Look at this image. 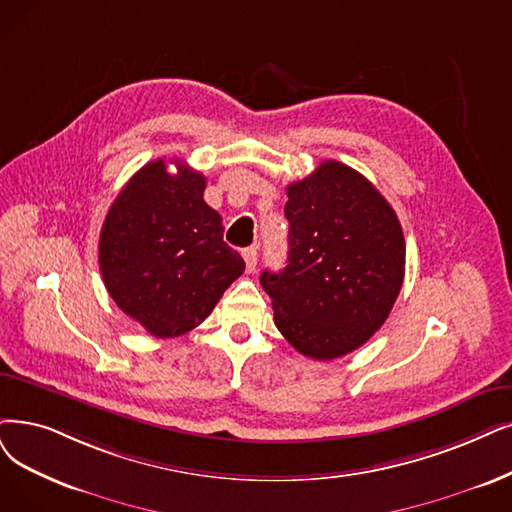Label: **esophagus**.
<instances>
[{"label":"esophagus","mask_w":512,"mask_h":512,"mask_svg":"<svg viewBox=\"0 0 512 512\" xmlns=\"http://www.w3.org/2000/svg\"><path fill=\"white\" fill-rule=\"evenodd\" d=\"M243 260H245V271L254 273L256 264H258V250L256 248H245L243 250Z\"/></svg>","instance_id":"obj_1"}]
</instances>
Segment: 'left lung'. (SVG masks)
<instances>
[{
    "mask_svg": "<svg viewBox=\"0 0 512 512\" xmlns=\"http://www.w3.org/2000/svg\"><path fill=\"white\" fill-rule=\"evenodd\" d=\"M288 267L262 271L275 325L319 361L359 349L391 313L405 275L399 218L357 170L327 159L288 187Z\"/></svg>",
    "mask_w": 512,
    "mask_h": 512,
    "instance_id": "8db88e82",
    "label": "left lung"
}]
</instances>
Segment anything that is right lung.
Segmentation results:
<instances>
[{
  "label": "right lung",
  "mask_w": 512,
  "mask_h": 512,
  "mask_svg": "<svg viewBox=\"0 0 512 512\" xmlns=\"http://www.w3.org/2000/svg\"><path fill=\"white\" fill-rule=\"evenodd\" d=\"M142 166L115 197L98 241L105 288L155 338L191 332L243 273L222 241V216L203 201L206 176L174 159Z\"/></svg>",
  "instance_id": "add662e5"
}]
</instances>
